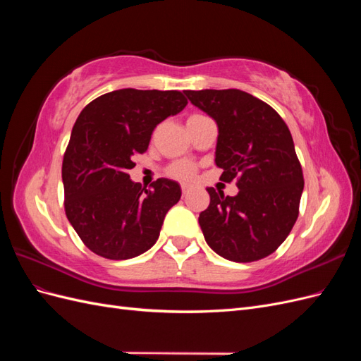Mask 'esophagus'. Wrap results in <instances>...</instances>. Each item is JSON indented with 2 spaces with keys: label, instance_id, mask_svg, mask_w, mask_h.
Listing matches in <instances>:
<instances>
[{
  "label": "esophagus",
  "instance_id": "obj_1",
  "mask_svg": "<svg viewBox=\"0 0 361 361\" xmlns=\"http://www.w3.org/2000/svg\"><path fill=\"white\" fill-rule=\"evenodd\" d=\"M182 192H183V195H187L190 192L188 185H182Z\"/></svg>",
  "mask_w": 361,
  "mask_h": 361
}]
</instances>
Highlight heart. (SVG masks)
I'll list each match as a JSON object with an SVG mask.
<instances>
[{
  "label": "heart",
  "instance_id": "1",
  "mask_svg": "<svg viewBox=\"0 0 361 361\" xmlns=\"http://www.w3.org/2000/svg\"><path fill=\"white\" fill-rule=\"evenodd\" d=\"M170 174L178 179H191L194 176V167L188 162H176L170 169Z\"/></svg>",
  "mask_w": 361,
  "mask_h": 361
}]
</instances>
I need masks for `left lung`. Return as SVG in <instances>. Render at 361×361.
<instances>
[{"label": "left lung", "mask_w": 361, "mask_h": 361, "mask_svg": "<svg viewBox=\"0 0 361 361\" xmlns=\"http://www.w3.org/2000/svg\"><path fill=\"white\" fill-rule=\"evenodd\" d=\"M190 102L215 120V164L238 194L211 195L199 224L207 245L232 262H255L279 248L298 218L302 170L290 130L264 101L238 89L187 90Z\"/></svg>", "instance_id": "left-lung-1"}]
</instances>
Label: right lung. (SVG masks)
<instances>
[{
    "mask_svg": "<svg viewBox=\"0 0 361 361\" xmlns=\"http://www.w3.org/2000/svg\"><path fill=\"white\" fill-rule=\"evenodd\" d=\"M187 104L178 90L122 89L80 113L63 158L64 211L93 253L123 260L157 243L166 214L180 199L179 183L161 178L146 190L128 171L157 125Z\"/></svg>",
    "mask_w": 361,
    "mask_h": 361,
    "instance_id": "right-lung-1",
    "label": "right lung"
}]
</instances>
